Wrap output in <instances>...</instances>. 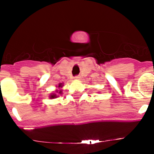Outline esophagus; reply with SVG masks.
Segmentation results:
<instances>
[{"label": "esophagus", "instance_id": "1", "mask_svg": "<svg viewBox=\"0 0 154 154\" xmlns=\"http://www.w3.org/2000/svg\"><path fill=\"white\" fill-rule=\"evenodd\" d=\"M80 78V76H75V77H74V79H75V80H79Z\"/></svg>", "mask_w": 154, "mask_h": 154}]
</instances>
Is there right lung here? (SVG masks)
<instances>
[{
  "mask_svg": "<svg viewBox=\"0 0 154 154\" xmlns=\"http://www.w3.org/2000/svg\"><path fill=\"white\" fill-rule=\"evenodd\" d=\"M59 87H60H60H63V85H62V83H60V84L59 85ZM57 92H58V93H60V94H61V93H62V90H60V91H57ZM57 97V94H51V97H51V98H54V97Z\"/></svg>",
  "mask_w": 154,
  "mask_h": 154,
  "instance_id": "add662e5",
  "label": "right lung"
}]
</instances>
